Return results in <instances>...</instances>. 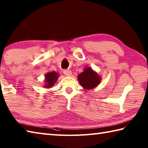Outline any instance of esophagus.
Here are the masks:
<instances>
[{"mask_svg":"<svg viewBox=\"0 0 148 148\" xmlns=\"http://www.w3.org/2000/svg\"><path fill=\"white\" fill-rule=\"evenodd\" d=\"M63 73L64 75H66V76H72V72L69 70H64Z\"/></svg>","mask_w":148,"mask_h":148,"instance_id":"1","label":"esophagus"}]
</instances>
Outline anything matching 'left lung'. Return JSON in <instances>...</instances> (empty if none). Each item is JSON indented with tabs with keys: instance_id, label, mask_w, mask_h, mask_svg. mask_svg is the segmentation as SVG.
Segmentation results:
<instances>
[{
	"instance_id": "1",
	"label": "left lung",
	"mask_w": 148,
	"mask_h": 148,
	"mask_svg": "<svg viewBox=\"0 0 148 148\" xmlns=\"http://www.w3.org/2000/svg\"><path fill=\"white\" fill-rule=\"evenodd\" d=\"M79 83L86 89H92L101 83V78L91 68L87 67L77 76Z\"/></svg>"
}]
</instances>
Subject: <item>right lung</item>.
Masks as SVG:
<instances>
[{"label": "right lung", "mask_w": 148, "mask_h": 148, "mask_svg": "<svg viewBox=\"0 0 148 148\" xmlns=\"http://www.w3.org/2000/svg\"><path fill=\"white\" fill-rule=\"evenodd\" d=\"M59 74L56 72H50L45 75L46 84L44 86L45 88H51L58 79Z\"/></svg>", "instance_id": "right-lung-1"}]
</instances>
